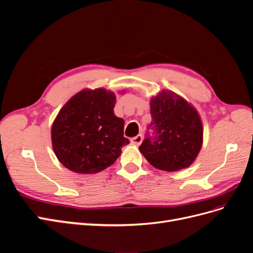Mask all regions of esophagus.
<instances>
[{"mask_svg": "<svg viewBox=\"0 0 253 253\" xmlns=\"http://www.w3.org/2000/svg\"><path fill=\"white\" fill-rule=\"evenodd\" d=\"M142 142H143V135L142 134H138V135L131 138V143L135 146H139Z\"/></svg>", "mask_w": 253, "mask_h": 253, "instance_id": "1", "label": "esophagus"}]
</instances>
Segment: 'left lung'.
<instances>
[{"label": "left lung", "mask_w": 253, "mask_h": 253, "mask_svg": "<svg viewBox=\"0 0 253 253\" xmlns=\"http://www.w3.org/2000/svg\"><path fill=\"white\" fill-rule=\"evenodd\" d=\"M150 111V126L155 136H147L139 151L156 169L175 172L189 168L203 143L198 111L185 99L168 89L151 98Z\"/></svg>", "instance_id": "obj_1"}]
</instances>
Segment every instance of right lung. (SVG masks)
<instances>
[{
	"mask_svg": "<svg viewBox=\"0 0 253 253\" xmlns=\"http://www.w3.org/2000/svg\"><path fill=\"white\" fill-rule=\"evenodd\" d=\"M116 100L115 92L105 88H85L60 109L51 129L52 146L69 170L99 173L114 164L121 148L129 144L124 137V120L114 112Z\"/></svg>",
	"mask_w": 253,
	"mask_h": 253,
	"instance_id": "1",
	"label": "right lung"
}]
</instances>
